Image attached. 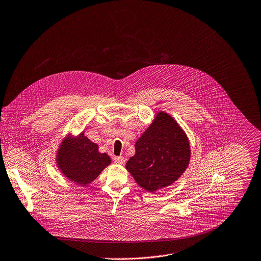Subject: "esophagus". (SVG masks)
<instances>
[{"label":"esophagus","mask_w":261,"mask_h":261,"mask_svg":"<svg viewBox=\"0 0 261 261\" xmlns=\"http://www.w3.org/2000/svg\"><path fill=\"white\" fill-rule=\"evenodd\" d=\"M113 162L116 164H123L125 162V159L123 156H115L113 158Z\"/></svg>","instance_id":"34e87169"}]
</instances>
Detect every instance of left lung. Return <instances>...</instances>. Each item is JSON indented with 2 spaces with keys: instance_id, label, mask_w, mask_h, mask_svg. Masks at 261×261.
Masks as SVG:
<instances>
[{
  "instance_id": "left-lung-1",
  "label": "left lung",
  "mask_w": 261,
  "mask_h": 261,
  "mask_svg": "<svg viewBox=\"0 0 261 261\" xmlns=\"http://www.w3.org/2000/svg\"><path fill=\"white\" fill-rule=\"evenodd\" d=\"M136 153L125 164L137 184L155 193L171 186L189 166V139L176 120L159 111L136 142Z\"/></svg>"
}]
</instances>
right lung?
<instances>
[{
  "label": "right lung",
  "instance_id": "obj_1",
  "mask_svg": "<svg viewBox=\"0 0 261 261\" xmlns=\"http://www.w3.org/2000/svg\"><path fill=\"white\" fill-rule=\"evenodd\" d=\"M110 163L108 154L100 153L99 146L88 139L85 132L75 137L68 134L56 153V164L61 173L81 187L94 181Z\"/></svg>",
  "mask_w": 261,
  "mask_h": 261
}]
</instances>
